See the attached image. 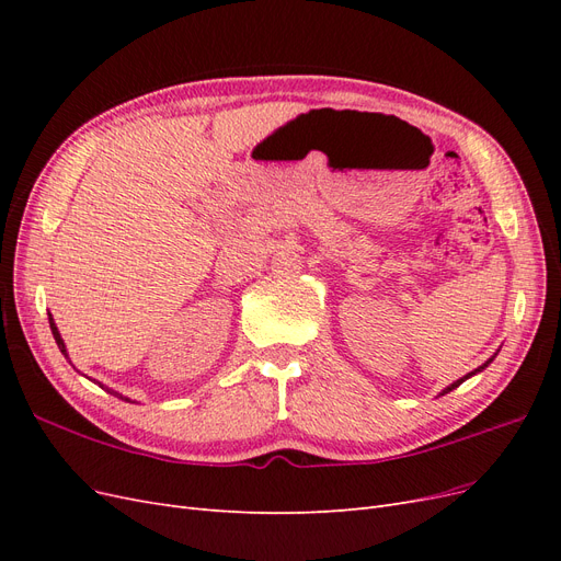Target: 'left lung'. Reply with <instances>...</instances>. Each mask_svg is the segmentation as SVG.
<instances>
[{
    "label": "left lung",
    "mask_w": 561,
    "mask_h": 561,
    "mask_svg": "<svg viewBox=\"0 0 561 561\" xmlns=\"http://www.w3.org/2000/svg\"><path fill=\"white\" fill-rule=\"evenodd\" d=\"M496 358V353L494 355H491V358L484 363V365H480L478 369H472V371H468V375L466 377H461V379H458V381H454V383H449L445 390H443V393H439V396H445V393H449V390H454V388H458V386H461L466 379H470V377H474V375H480V371L484 369V367H489L491 365V360H494Z\"/></svg>",
    "instance_id": "obj_1"
}]
</instances>
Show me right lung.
Listing matches in <instances>:
<instances>
[{"mask_svg":"<svg viewBox=\"0 0 561 561\" xmlns=\"http://www.w3.org/2000/svg\"><path fill=\"white\" fill-rule=\"evenodd\" d=\"M48 325H50V332H54V339H56V344H58V348H60V353L65 355L67 360H70V355H67V348H65V342H62V336H60V332H58V328H56V320H54V316L48 313ZM100 388H105L107 393H112V396H116V398H122V400H126V402H130V398H126V396H122L118 393V390H112V388H107L105 383H100V381H95Z\"/></svg>","mask_w":561,"mask_h":561,"instance_id":"add662e5","label":"right lung"}]
</instances>
